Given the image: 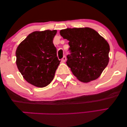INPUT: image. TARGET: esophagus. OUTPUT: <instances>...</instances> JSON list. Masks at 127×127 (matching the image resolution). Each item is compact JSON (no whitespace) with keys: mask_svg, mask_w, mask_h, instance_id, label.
<instances>
[{"mask_svg":"<svg viewBox=\"0 0 127 127\" xmlns=\"http://www.w3.org/2000/svg\"><path fill=\"white\" fill-rule=\"evenodd\" d=\"M66 56H64L63 58H62V60H61V61H62V62H65L66 61Z\"/></svg>","mask_w":127,"mask_h":127,"instance_id":"1","label":"esophagus"}]
</instances>
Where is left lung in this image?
<instances>
[{
	"label": "left lung",
	"mask_w": 127,
	"mask_h": 127,
	"mask_svg": "<svg viewBox=\"0 0 127 127\" xmlns=\"http://www.w3.org/2000/svg\"><path fill=\"white\" fill-rule=\"evenodd\" d=\"M60 33L69 41L71 53L66 64L74 75L83 83L98 78L109 62L110 46L105 38L89 28H67Z\"/></svg>",
	"instance_id": "1"
}]
</instances>
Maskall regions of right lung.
<instances>
[{"mask_svg":"<svg viewBox=\"0 0 127 127\" xmlns=\"http://www.w3.org/2000/svg\"><path fill=\"white\" fill-rule=\"evenodd\" d=\"M56 33V30L34 32L17 48L18 69L25 79L35 87L43 88L50 84L61 62L53 43Z\"/></svg>","mask_w":127,"mask_h":127,"instance_id":"1","label":"right lung"}]
</instances>
